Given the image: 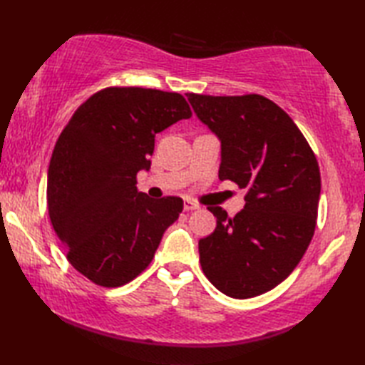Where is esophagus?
I'll list each match as a JSON object with an SVG mask.
<instances>
[{
    "label": "esophagus",
    "instance_id": "esophagus-1",
    "mask_svg": "<svg viewBox=\"0 0 365 365\" xmlns=\"http://www.w3.org/2000/svg\"><path fill=\"white\" fill-rule=\"evenodd\" d=\"M183 210H185V212L199 210V205L195 204V202H191V200H185V202H183Z\"/></svg>",
    "mask_w": 365,
    "mask_h": 365
}]
</instances>
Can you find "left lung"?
<instances>
[{
	"label": "left lung",
	"instance_id": "8db88e82",
	"mask_svg": "<svg viewBox=\"0 0 365 365\" xmlns=\"http://www.w3.org/2000/svg\"><path fill=\"white\" fill-rule=\"evenodd\" d=\"M197 118L221 139V180L246 190L234 218L221 207L213 234L199 240V262L216 289L246 299L297 268L314 237L320 168L297 123L259 94H187Z\"/></svg>",
	"mask_w": 365,
	"mask_h": 365
}]
</instances>
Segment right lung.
<instances>
[{
	"label": "right lung",
	"instance_id": "1",
	"mask_svg": "<svg viewBox=\"0 0 365 365\" xmlns=\"http://www.w3.org/2000/svg\"><path fill=\"white\" fill-rule=\"evenodd\" d=\"M191 114L177 92L111 86L80 105L61 131L46 207L68 263L91 282L111 289L133 281L182 213L180 197L138 191L136 175L150 166L155 135Z\"/></svg>",
	"mask_w": 365,
	"mask_h": 365
}]
</instances>
